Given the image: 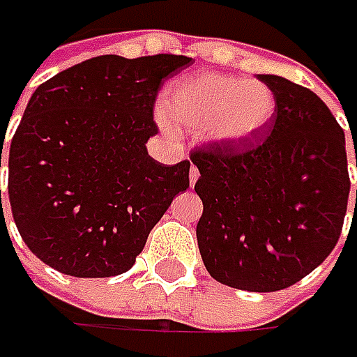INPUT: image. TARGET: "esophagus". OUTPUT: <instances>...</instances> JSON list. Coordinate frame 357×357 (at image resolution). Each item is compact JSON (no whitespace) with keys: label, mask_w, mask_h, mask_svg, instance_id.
<instances>
[{"label":"esophagus","mask_w":357,"mask_h":357,"mask_svg":"<svg viewBox=\"0 0 357 357\" xmlns=\"http://www.w3.org/2000/svg\"><path fill=\"white\" fill-rule=\"evenodd\" d=\"M199 169H197V167H195V165H192V167H190V186H195V183H197V181H199Z\"/></svg>","instance_id":"esophagus-1"}]
</instances>
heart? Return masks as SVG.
I'll list each match as a JSON object with an SVG mask.
<instances>
[{
    "label": "heart",
    "instance_id": "heart-1",
    "mask_svg": "<svg viewBox=\"0 0 357 357\" xmlns=\"http://www.w3.org/2000/svg\"><path fill=\"white\" fill-rule=\"evenodd\" d=\"M172 123L206 130L214 141L240 143L266 129L276 113L268 85L220 73H199L172 83L165 95Z\"/></svg>",
    "mask_w": 357,
    "mask_h": 357
}]
</instances>
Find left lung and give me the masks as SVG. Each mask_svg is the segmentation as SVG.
Returning a JSON list of instances; mask_svg holds the SVG:
<instances>
[{
	"label": "left lung",
	"instance_id": "left-lung-1",
	"mask_svg": "<svg viewBox=\"0 0 357 357\" xmlns=\"http://www.w3.org/2000/svg\"><path fill=\"white\" fill-rule=\"evenodd\" d=\"M258 79L276 99L268 132L190 151L200 172L195 190L204 204L197 238L214 280L276 292L308 276L334 250L350 174L344 130L322 99L284 77Z\"/></svg>",
	"mask_w": 357,
	"mask_h": 357
}]
</instances>
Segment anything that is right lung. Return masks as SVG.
Listing matches in <instances>:
<instances>
[{"label": "right lung", "mask_w": 357, "mask_h": 357, "mask_svg": "<svg viewBox=\"0 0 357 357\" xmlns=\"http://www.w3.org/2000/svg\"><path fill=\"white\" fill-rule=\"evenodd\" d=\"M190 65L167 53L101 55L35 89L9 146L7 195L41 262L75 278H109L135 264L190 185L188 160L160 165L144 146L158 132V91Z\"/></svg>", "instance_id": "obj_1"}]
</instances>
